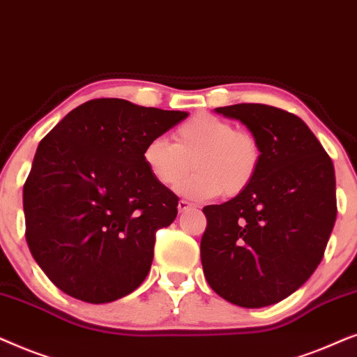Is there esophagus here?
<instances>
[{
  "label": "esophagus",
  "instance_id": "esophagus-1",
  "mask_svg": "<svg viewBox=\"0 0 357 357\" xmlns=\"http://www.w3.org/2000/svg\"><path fill=\"white\" fill-rule=\"evenodd\" d=\"M192 207V204L191 202H188V201H184V199H181V201L178 202V211L179 212H186V211H189V208Z\"/></svg>",
  "mask_w": 357,
  "mask_h": 357
}]
</instances>
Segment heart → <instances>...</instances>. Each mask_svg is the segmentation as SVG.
<instances>
[{
	"label": "heart",
	"mask_w": 357,
	"mask_h": 357,
	"mask_svg": "<svg viewBox=\"0 0 357 357\" xmlns=\"http://www.w3.org/2000/svg\"><path fill=\"white\" fill-rule=\"evenodd\" d=\"M144 161L156 181L174 188L196 168L179 192L191 199H212L218 194L234 197L255 181L261 165V149L248 132L212 114H197L178 127L174 144L163 137L151 139L144 149Z\"/></svg>",
	"instance_id": "obj_1"
}]
</instances>
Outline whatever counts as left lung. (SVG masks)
<instances>
[{"label":"left lung","mask_w":357,"mask_h":357,"mask_svg":"<svg viewBox=\"0 0 357 357\" xmlns=\"http://www.w3.org/2000/svg\"><path fill=\"white\" fill-rule=\"evenodd\" d=\"M248 127L261 149L251 186L202 208L208 286L245 308L278 303L320 264L336 220L333 161L301 117L266 104L217 107Z\"/></svg>","instance_id":"8db88e82"}]
</instances>
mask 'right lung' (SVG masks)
<instances>
[{
    "label": "right lung",
    "instance_id": "1",
    "mask_svg": "<svg viewBox=\"0 0 357 357\" xmlns=\"http://www.w3.org/2000/svg\"><path fill=\"white\" fill-rule=\"evenodd\" d=\"M188 116L91 99L40 140L22 192L26 240L60 291L107 303L145 281L178 196L151 176L144 149Z\"/></svg>",
    "mask_w": 357,
    "mask_h": 357
}]
</instances>
